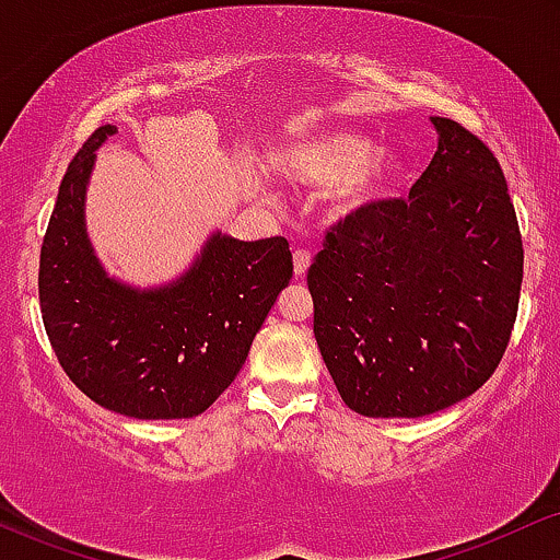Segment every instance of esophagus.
Returning <instances> with one entry per match:
<instances>
[{
  "label": "esophagus",
  "instance_id": "esophagus-1",
  "mask_svg": "<svg viewBox=\"0 0 560 560\" xmlns=\"http://www.w3.org/2000/svg\"><path fill=\"white\" fill-rule=\"evenodd\" d=\"M308 265H312V254L306 252V248H295L293 252V269H295V275H306V269H308Z\"/></svg>",
  "mask_w": 560,
  "mask_h": 560
}]
</instances>
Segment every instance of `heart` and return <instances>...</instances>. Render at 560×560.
Segmentation results:
<instances>
[{"label": "heart", "instance_id": "obj_1", "mask_svg": "<svg viewBox=\"0 0 560 560\" xmlns=\"http://www.w3.org/2000/svg\"><path fill=\"white\" fill-rule=\"evenodd\" d=\"M278 170L299 186H338V209L348 212L385 194L400 175V162L390 151H372L361 136L327 133L282 151Z\"/></svg>", "mask_w": 560, "mask_h": 560}]
</instances>
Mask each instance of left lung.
<instances>
[{
  "label": "left lung",
  "mask_w": 560,
  "mask_h": 560,
  "mask_svg": "<svg viewBox=\"0 0 560 560\" xmlns=\"http://www.w3.org/2000/svg\"><path fill=\"white\" fill-rule=\"evenodd\" d=\"M438 151L406 199L332 225L306 282L314 338L351 411L417 419L479 390L501 364L524 278L495 154L432 117Z\"/></svg>",
  "instance_id": "8db88e82"
}]
</instances>
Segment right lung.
Returning a JSON list of instances; mask_svg holds the SVG:
<instances>
[{"label":"right lung","instance_id":"1","mask_svg":"<svg viewBox=\"0 0 560 560\" xmlns=\"http://www.w3.org/2000/svg\"><path fill=\"white\" fill-rule=\"evenodd\" d=\"M102 125L59 183L38 261V304L65 374L104 409L133 419H190L207 411L248 357L293 278L288 241L214 233L180 278L130 288L98 265L85 235V186Z\"/></svg>","mask_w":560,"mask_h":560}]
</instances>
